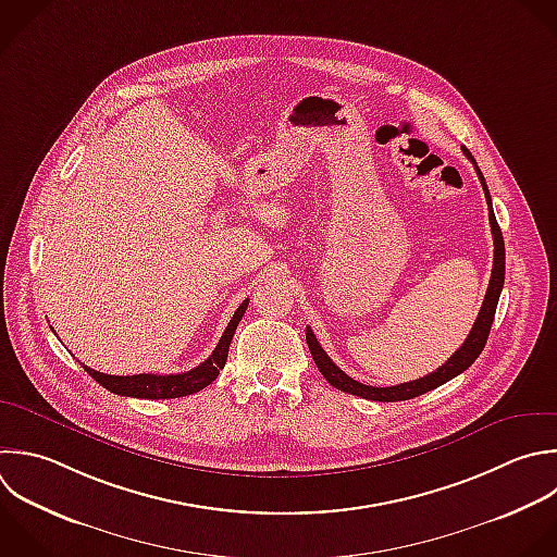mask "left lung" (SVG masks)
Wrapping results in <instances>:
<instances>
[{"label":"left lung","instance_id":"1","mask_svg":"<svg viewBox=\"0 0 557 557\" xmlns=\"http://www.w3.org/2000/svg\"><path fill=\"white\" fill-rule=\"evenodd\" d=\"M463 154L470 159V163L474 165V172L479 176V183L483 187V194H485V202H487V218H490V228H492V239H494V261H492V276H490V285H487V292H485V298H483V305L479 309V315L466 337V342L448 357L446 363H442L435 372L422 376V379H416V381H409V383H400V385H392V387H372V385H363L355 379H350L346 372H342L333 361L331 357L322 350V346L318 344L313 331L307 326V344H309V350H311V357L318 366V370L322 372V376L337 389L346 392V394H352V396H361L366 400H379V403H394V400H409V398H416L424 392H431L440 385H444L446 381L455 379L457 374H461L466 368H470L474 363V359L481 355L485 342H487V335H490V326H492V320H494V313H496V302H498V296H500V289H503V281H505V244H503V235H500V228L496 224V218H494V211H492V198H490V191H487V185H485V178L481 174V170L476 168L472 154L461 148Z\"/></svg>","mask_w":557,"mask_h":557}]
</instances>
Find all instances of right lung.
<instances>
[{
	"label": "right lung",
	"mask_w": 557,
	"mask_h": 557,
	"mask_svg": "<svg viewBox=\"0 0 557 557\" xmlns=\"http://www.w3.org/2000/svg\"><path fill=\"white\" fill-rule=\"evenodd\" d=\"M248 309V300H244L235 315L231 318L224 335L220 337L215 350L207 361H202L198 368L181 374H133V376H115V374H104L98 370H91L83 366L102 387H107L113 394L120 396H133V398H178V396H189L213 383L220 374V370L226 363L228 357V346L235 335V329L239 320L244 318Z\"/></svg>",
	"instance_id": "right-lung-1"
}]
</instances>
